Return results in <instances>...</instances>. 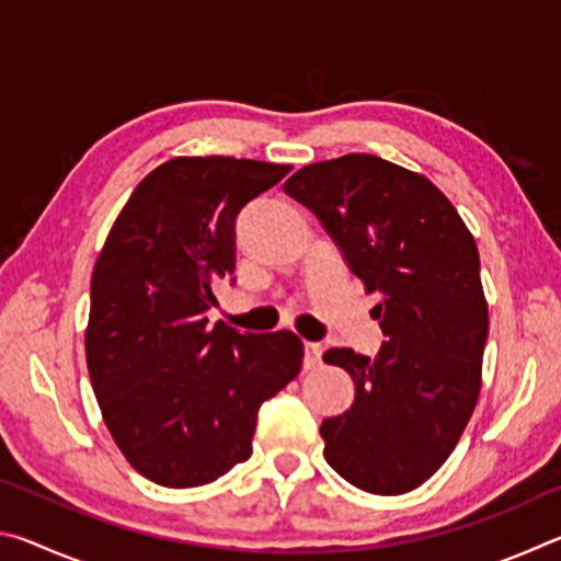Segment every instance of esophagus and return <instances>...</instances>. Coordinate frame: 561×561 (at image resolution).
<instances>
[{
    "instance_id": "1",
    "label": "esophagus",
    "mask_w": 561,
    "mask_h": 561,
    "mask_svg": "<svg viewBox=\"0 0 561 561\" xmlns=\"http://www.w3.org/2000/svg\"><path fill=\"white\" fill-rule=\"evenodd\" d=\"M321 364V346L314 341H304V368H317Z\"/></svg>"
}]
</instances>
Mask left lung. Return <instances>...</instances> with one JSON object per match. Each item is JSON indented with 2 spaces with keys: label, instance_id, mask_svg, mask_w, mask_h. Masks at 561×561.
<instances>
[{
  "label": "left lung",
  "instance_id": "8db88e82",
  "mask_svg": "<svg viewBox=\"0 0 561 561\" xmlns=\"http://www.w3.org/2000/svg\"><path fill=\"white\" fill-rule=\"evenodd\" d=\"M284 190L381 291L378 356L324 354L356 386L348 411L321 423L324 458L358 490L403 495L448 460L478 403L488 339L478 244L428 178L378 156L304 165Z\"/></svg>",
  "mask_w": 561,
  "mask_h": 561
}]
</instances>
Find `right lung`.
Returning <instances> with one entry per match:
<instances>
[{"label":"right lung","mask_w":561,"mask_h":561,"mask_svg":"<svg viewBox=\"0 0 561 561\" xmlns=\"http://www.w3.org/2000/svg\"><path fill=\"white\" fill-rule=\"evenodd\" d=\"M291 165L173 158L140 180L91 274L87 364L113 440L163 488L207 485L252 455L264 401L299 374L294 331L240 334L205 311L234 272V220Z\"/></svg>","instance_id":"right-lung-1"}]
</instances>
